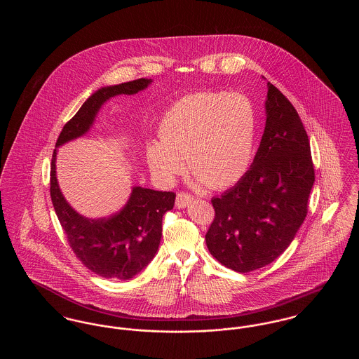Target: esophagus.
Wrapping results in <instances>:
<instances>
[{"label": "esophagus", "instance_id": "1", "mask_svg": "<svg viewBox=\"0 0 359 359\" xmlns=\"http://www.w3.org/2000/svg\"><path fill=\"white\" fill-rule=\"evenodd\" d=\"M192 201H194L192 195H189L187 192H177V195H176V207H177V208H184V207H187Z\"/></svg>", "mask_w": 359, "mask_h": 359}]
</instances>
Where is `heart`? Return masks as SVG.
<instances>
[{
	"instance_id": "heart-1",
	"label": "heart",
	"mask_w": 359,
	"mask_h": 359,
	"mask_svg": "<svg viewBox=\"0 0 359 359\" xmlns=\"http://www.w3.org/2000/svg\"><path fill=\"white\" fill-rule=\"evenodd\" d=\"M255 106L238 93H196L172 106L160 123L161 140L147 144L154 176L170 183L188 170L211 189L231 187L249 170L256 141Z\"/></svg>"
}]
</instances>
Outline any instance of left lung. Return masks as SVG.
Listing matches in <instances>:
<instances>
[{
	"label": "left lung",
	"mask_w": 359,
	"mask_h": 359,
	"mask_svg": "<svg viewBox=\"0 0 359 359\" xmlns=\"http://www.w3.org/2000/svg\"><path fill=\"white\" fill-rule=\"evenodd\" d=\"M266 123L255 160L238 183L211 203L205 243L226 268L248 273L284 253L308 212L315 182L307 132L296 109L271 82Z\"/></svg>",
	"instance_id": "obj_1"
}]
</instances>
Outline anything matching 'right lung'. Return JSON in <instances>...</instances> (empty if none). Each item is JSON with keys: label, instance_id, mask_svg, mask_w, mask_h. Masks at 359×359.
<instances>
[{"label": "right lung", "instance_id": "obj_1", "mask_svg": "<svg viewBox=\"0 0 359 359\" xmlns=\"http://www.w3.org/2000/svg\"><path fill=\"white\" fill-rule=\"evenodd\" d=\"M151 82V79L141 78L95 91L63 126L56 148L87 133L107 100L121 94H136ZM55 161L56 149L51 163L52 205L75 256L87 269L104 278L129 280L140 273L158 249L163 215L173 208L176 194L133 187L129 201L118 212L109 218L88 219L66 202L57 184Z\"/></svg>", "mask_w": 359, "mask_h": 359}]
</instances>
